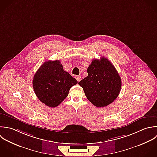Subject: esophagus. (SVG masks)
Returning a JSON list of instances; mask_svg holds the SVG:
<instances>
[{"label": "esophagus", "mask_w": 157, "mask_h": 157, "mask_svg": "<svg viewBox=\"0 0 157 157\" xmlns=\"http://www.w3.org/2000/svg\"><path fill=\"white\" fill-rule=\"evenodd\" d=\"M75 78H76V80L78 81V82H79L81 80V78L80 76H76Z\"/></svg>", "instance_id": "34e87169"}]
</instances>
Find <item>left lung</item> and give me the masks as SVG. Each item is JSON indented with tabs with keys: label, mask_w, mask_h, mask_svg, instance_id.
Masks as SVG:
<instances>
[{
	"label": "left lung",
	"mask_w": 157,
	"mask_h": 157,
	"mask_svg": "<svg viewBox=\"0 0 157 157\" xmlns=\"http://www.w3.org/2000/svg\"><path fill=\"white\" fill-rule=\"evenodd\" d=\"M88 76L78 82L87 98L98 108L112 103L118 97L121 78L113 63L106 58L94 59L87 68Z\"/></svg>",
	"instance_id": "obj_1"
}]
</instances>
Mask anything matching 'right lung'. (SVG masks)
I'll list each match as a JSON object with an SVG mask.
<instances>
[{
    "label": "right lung",
    "instance_id": "obj_1",
    "mask_svg": "<svg viewBox=\"0 0 157 157\" xmlns=\"http://www.w3.org/2000/svg\"><path fill=\"white\" fill-rule=\"evenodd\" d=\"M77 80L64 71L58 60L42 64L33 78V87L38 98L49 107L59 105L68 96L70 88Z\"/></svg>",
    "mask_w": 157,
    "mask_h": 157
}]
</instances>
